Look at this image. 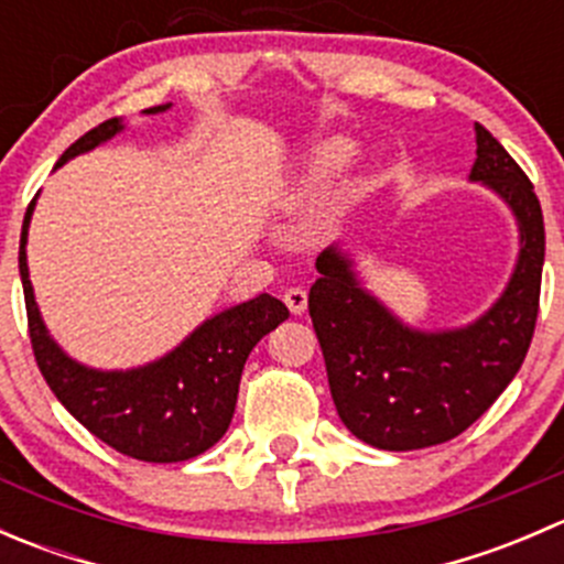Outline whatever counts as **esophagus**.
<instances>
[{"label":"esophagus","mask_w":564,"mask_h":564,"mask_svg":"<svg viewBox=\"0 0 564 564\" xmlns=\"http://www.w3.org/2000/svg\"><path fill=\"white\" fill-rule=\"evenodd\" d=\"M283 303H286V308L292 311L294 316L305 314V308H308V294H305V289L294 286V289H286V294H283Z\"/></svg>","instance_id":"esophagus-1"}]
</instances>
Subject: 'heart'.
<instances>
[{
    "mask_svg": "<svg viewBox=\"0 0 564 564\" xmlns=\"http://www.w3.org/2000/svg\"><path fill=\"white\" fill-rule=\"evenodd\" d=\"M357 158V144L346 135H327L316 141L305 155L300 172L286 182L281 193L283 207L303 209L311 204H318L329 191L335 180L349 169V163Z\"/></svg>",
    "mask_w": 564,
    "mask_h": 564,
    "instance_id": "obj_1",
    "label": "heart"
}]
</instances>
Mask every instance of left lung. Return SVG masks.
I'll return each mask as SVG.
<instances>
[{
	"label": "left lung",
	"instance_id": "obj_1",
	"mask_svg": "<svg viewBox=\"0 0 564 564\" xmlns=\"http://www.w3.org/2000/svg\"><path fill=\"white\" fill-rule=\"evenodd\" d=\"M469 180L491 187L519 220L521 250L502 297L466 327L423 333L357 281L351 259L322 250L308 311L338 417L379 451H420L464 434L513 382L534 335L545 229L529 176L482 124Z\"/></svg>",
	"mask_w": 564,
	"mask_h": 564
}]
</instances>
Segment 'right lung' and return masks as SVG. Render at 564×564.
<instances>
[{
  "mask_svg": "<svg viewBox=\"0 0 564 564\" xmlns=\"http://www.w3.org/2000/svg\"><path fill=\"white\" fill-rule=\"evenodd\" d=\"M169 106L172 104L152 106L144 113H161ZM122 128L119 117L106 119L84 133L76 144L67 147L56 166L95 150ZM35 198L26 207L21 226L19 270L24 283L32 351L51 392L89 434L122 456L150 464H176L202 456L229 429L250 349L270 329L286 322V305L272 294H259L248 303L207 318L161 360L130 371H95L70 360L40 318L26 267V231Z\"/></svg>",
  "mask_w": 564,
  "mask_h": 564,
  "instance_id": "1",
  "label": "right lung"
}]
</instances>
